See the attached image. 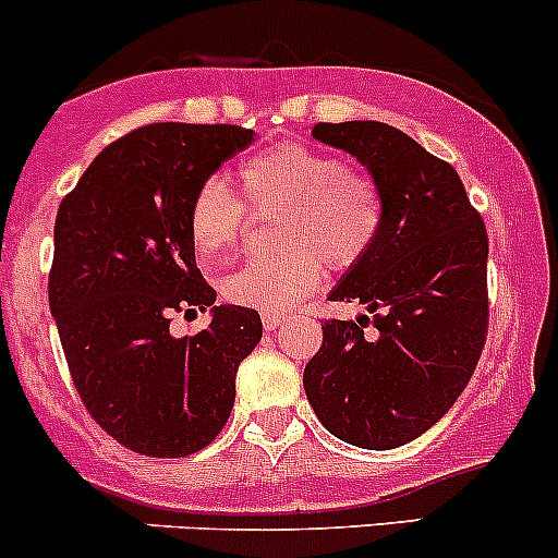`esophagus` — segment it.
I'll use <instances>...</instances> for the list:
<instances>
[{
    "mask_svg": "<svg viewBox=\"0 0 558 558\" xmlns=\"http://www.w3.org/2000/svg\"><path fill=\"white\" fill-rule=\"evenodd\" d=\"M284 322H287V314H277V312L263 314V327H266V330H277V327L284 325Z\"/></svg>",
    "mask_w": 558,
    "mask_h": 558,
    "instance_id": "obj_1",
    "label": "esophagus"
}]
</instances>
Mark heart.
<instances>
[{
  "label": "heart",
  "mask_w": 558,
  "mask_h": 558,
  "mask_svg": "<svg viewBox=\"0 0 558 558\" xmlns=\"http://www.w3.org/2000/svg\"><path fill=\"white\" fill-rule=\"evenodd\" d=\"M241 195L252 209H284L277 255L252 257L222 279L228 301L284 312L314 292L330 266L347 268L367 255L384 226L376 182L338 155L306 145H279L239 166ZM246 205L220 177L195 187L187 233L201 257L215 260L239 244Z\"/></svg>",
  "instance_id": "1"
}]
</instances>
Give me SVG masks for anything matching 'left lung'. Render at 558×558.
<instances>
[{
  "label": "left lung",
  "instance_id": "1",
  "mask_svg": "<svg viewBox=\"0 0 558 558\" xmlns=\"http://www.w3.org/2000/svg\"><path fill=\"white\" fill-rule=\"evenodd\" d=\"M384 198V226L330 301L371 317L325 319L303 367L314 413L336 438L387 451L427 433L468 387L489 332V236L451 163L376 120L317 123Z\"/></svg>",
  "mask_w": 558,
  "mask_h": 558
}]
</instances>
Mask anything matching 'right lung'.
Here are the masks:
<instances>
[{"label": "right lung", "instance_id": "right-lung-1", "mask_svg": "<svg viewBox=\"0 0 558 558\" xmlns=\"http://www.w3.org/2000/svg\"><path fill=\"white\" fill-rule=\"evenodd\" d=\"M250 145L241 125H142L96 155L56 215L48 298L69 376L94 422L145 457H187L220 435L263 336L244 306H215L195 336L169 332L171 314L217 298L187 233L195 187Z\"/></svg>", "mask_w": 558, "mask_h": 558}]
</instances>
